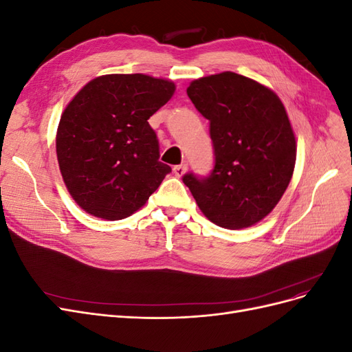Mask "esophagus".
Returning a JSON list of instances; mask_svg holds the SVG:
<instances>
[{
  "mask_svg": "<svg viewBox=\"0 0 352 352\" xmlns=\"http://www.w3.org/2000/svg\"><path fill=\"white\" fill-rule=\"evenodd\" d=\"M186 170H188V166H186V164H179V166H175V167H173V173H175V176H177V177H182V176L186 173Z\"/></svg>",
  "mask_w": 352,
  "mask_h": 352,
  "instance_id": "1",
  "label": "esophagus"
}]
</instances>
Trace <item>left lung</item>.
<instances>
[{
    "mask_svg": "<svg viewBox=\"0 0 352 352\" xmlns=\"http://www.w3.org/2000/svg\"><path fill=\"white\" fill-rule=\"evenodd\" d=\"M195 109L210 122L214 167L182 179L199 210L225 229L250 228L280 201L291 182L296 142L272 89L233 72L190 82Z\"/></svg>",
    "mask_w": 352,
    "mask_h": 352,
    "instance_id": "obj_1",
    "label": "left lung"
}]
</instances>
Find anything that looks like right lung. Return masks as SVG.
<instances>
[{"label": "right lung", "instance_id": "right-lung-1", "mask_svg": "<svg viewBox=\"0 0 352 352\" xmlns=\"http://www.w3.org/2000/svg\"><path fill=\"white\" fill-rule=\"evenodd\" d=\"M175 89L173 82L142 73L105 74L85 85L63 111L56 138L60 172L89 214L129 217L172 172L158 162L148 119Z\"/></svg>", "mask_w": 352, "mask_h": 352}]
</instances>
